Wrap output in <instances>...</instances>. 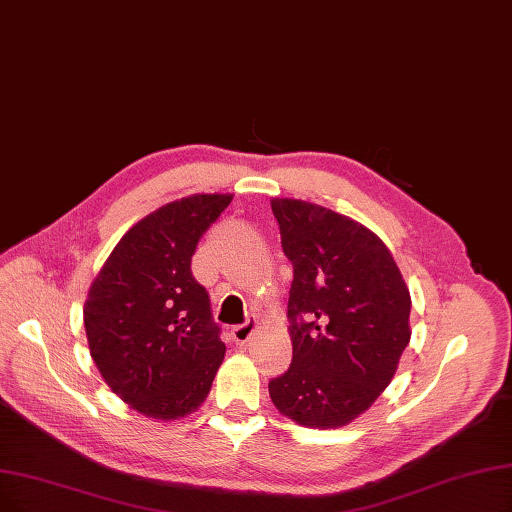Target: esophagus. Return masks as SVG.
Segmentation results:
<instances>
[{"label":"esophagus","instance_id":"obj_1","mask_svg":"<svg viewBox=\"0 0 512 512\" xmlns=\"http://www.w3.org/2000/svg\"><path fill=\"white\" fill-rule=\"evenodd\" d=\"M256 325H258L256 317H250L248 321H243L241 325H235L233 330H231L233 340H235L237 344H245V342H248V340L252 338V334H254V330H256Z\"/></svg>","mask_w":512,"mask_h":512}]
</instances>
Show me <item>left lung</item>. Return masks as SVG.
I'll return each mask as SVG.
<instances>
[{"label": "left lung", "instance_id": "8db88e82", "mask_svg": "<svg viewBox=\"0 0 512 512\" xmlns=\"http://www.w3.org/2000/svg\"><path fill=\"white\" fill-rule=\"evenodd\" d=\"M294 267L290 370L269 382L300 426L353 422L391 384L410 344L412 298L386 243L361 222L302 199H271Z\"/></svg>", "mask_w": 512, "mask_h": 512}]
</instances>
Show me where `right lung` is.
<instances>
[{"label": "right lung", "instance_id": "1", "mask_svg": "<svg viewBox=\"0 0 512 512\" xmlns=\"http://www.w3.org/2000/svg\"><path fill=\"white\" fill-rule=\"evenodd\" d=\"M231 199V193H197L138 220L88 290L90 355L111 391L147 418L170 422L193 414L224 359L227 346L191 258Z\"/></svg>", "mask_w": 512, "mask_h": 512}]
</instances>
